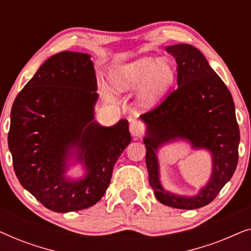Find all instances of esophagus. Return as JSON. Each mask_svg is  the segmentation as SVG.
Here are the masks:
<instances>
[{"mask_svg":"<svg viewBox=\"0 0 251 251\" xmlns=\"http://www.w3.org/2000/svg\"><path fill=\"white\" fill-rule=\"evenodd\" d=\"M130 132H131L132 136L140 137L145 132V125L135 118L131 119L130 120Z\"/></svg>","mask_w":251,"mask_h":251,"instance_id":"obj_1","label":"esophagus"}]
</instances>
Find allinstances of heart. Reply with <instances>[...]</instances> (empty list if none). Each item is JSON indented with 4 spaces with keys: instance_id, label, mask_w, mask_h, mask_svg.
Segmentation results:
<instances>
[{
    "instance_id": "obj_1",
    "label": "heart",
    "mask_w": 251,
    "mask_h": 251,
    "mask_svg": "<svg viewBox=\"0 0 251 251\" xmlns=\"http://www.w3.org/2000/svg\"><path fill=\"white\" fill-rule=\"evenodd\" d=\"M175 72L167 59L143 57L114 68L111 84L118 91H130L140 88V104L150 107L162 98L174 82Z\"/></svg>"
}]
</instances>
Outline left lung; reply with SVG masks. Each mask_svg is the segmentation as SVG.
I'll return each instance as SVG.
<instances>
[{
	"label": "left lung",
	"mask_w": 251,
	"mask_h": 251,
	"mask_svg": "<svg viewBox=\"0 0 251 251\" xmlns=\"http://www.w3.org/2000/svg\"><path fill=\"white\" fill-rule=\"evenodd\" d=\"M167 52L176 58L178 88L140 116L147 125L146 167L150 185L161 203L192 210L214 201L231 179L239 160L240 130L231 92L203 54L190 44L168 47ZM176 138L188 139L197 148L212 152V178L197 197H178L159 184L155 151Z\"/></svg>",
	"instance_id": "left-lung-1"
}]
</instances>
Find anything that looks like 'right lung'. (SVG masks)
I'll list each match as a JSON object with an SVG mask.
<instances>
[{
    "label": "right lung",
    "mask_w": 251,
    "mask_h": 251,
    "mask_svg": "<svg viewBox=\"0 0 251 251\" xmlns=\"http://www.w3.org/2000/svg\"><path fill=\"white\" fill-rule=\"evenodd\" d=\"M96 90L90 56L64 51L44 61L13 101L8 135L13 169L23 187L52 211L97 203L131 142L126 120L109 128L94 121ZM70 147L80 151L88 170L81 181L63 176Z\"/></svg>",
    "instance_id": "obj_1"
}]
</instances>
